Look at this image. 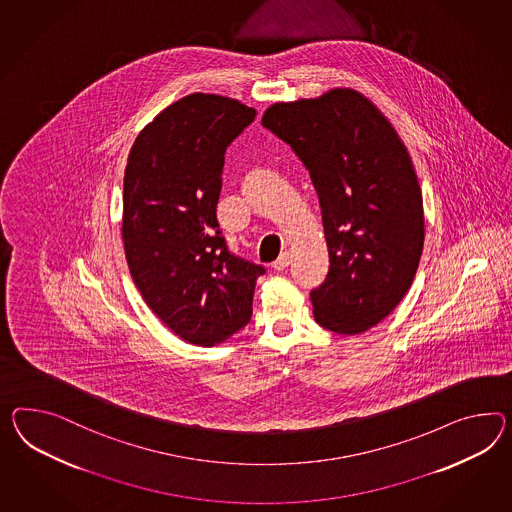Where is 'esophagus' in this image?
Segmentation results:
<instances>
[{"mask_svg": "<svg viewBox=\"0 0 512 512\" xmlns=\"http://www.w3.org/2000/svg\"><path fill=\"white\" fill-rule=\"evenodd\" d=\"M289 262H291V254L289 252H282L273 262V267H275L276 271H284L288 267Z\"/></svg>", "mask_w": 512, "mask_h": 512, "instance_id": "34e87169", "label": "esophagus"}]
</instances>
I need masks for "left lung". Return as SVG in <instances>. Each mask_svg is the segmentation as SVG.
<instances>
[{
	"label": "left lung",
	"instance_id": "obj_1",
	"mask_svg": "<svg viewBox=\"0 0 512 512\" xmlns=\"http://www.w3.org/2000/svg\"><path fill=\"white\" fill-rule=\"evenodd\" d=\"M262 124L299 156L321 204L330 265L310 293L315 321L349 336L379 325L412 286L425 237L420 184L403 141L353 89L278 102Z\"/></svg>",
	"mask_w": 512,
	"mask_h": 512
}]
</instances>
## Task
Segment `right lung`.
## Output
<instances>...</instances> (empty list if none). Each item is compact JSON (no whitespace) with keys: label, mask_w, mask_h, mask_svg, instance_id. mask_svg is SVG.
<instances>
[{"label":"right lung","mask_w":512,"mask_h":512,"mask_svg":"<svg viewBox=\"0 0 512 512\" xmlns=\"http://www.w3.org/2000/svg\"><path fill=\"white\" fill-rule=\"evenodd\" d=\"M256 118L237 100L195 92L133 143L122 239L133 282L176 336L211 347L245 327L263 265L234 256L217 223L224 152Z\"/></svg>","instance_id":"1"}]
</instances>
